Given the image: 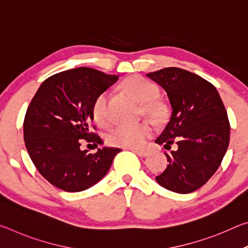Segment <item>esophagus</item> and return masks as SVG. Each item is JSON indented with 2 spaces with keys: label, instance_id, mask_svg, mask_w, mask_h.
Segmentation results:
<instances>
[{
  "label": "esophagus",
  "instance_id": "34e87169",
  "mask_svg": "<svg viewBox=\"0 0 248 248\" xmlns=\"http://www.w3.org/2000/svg\"><path fill=\"white\" fill-rule=\"evenodd\" d=\"M131 151H133V152L136 153L138 156H140V157H145V156H148V154H149L144 150H134V149H132Z\"/></svg>",
  "mask_w": 248,
  "mask_h": 248
}]
</instances>
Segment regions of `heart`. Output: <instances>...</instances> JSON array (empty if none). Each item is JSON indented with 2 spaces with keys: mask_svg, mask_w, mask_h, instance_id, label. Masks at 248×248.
<instances>
[{
  "mask_svg": "<svg viewBox=\"0 0 248 248\" xmlns=\"http://www.w3.org/2000/svg\"><path fill=\"white\" fill-rule=\"evenodd\" d=\"M123 90L142 103L143 110L151 115H158L161 107L155 102L158 95L157 86L139 75L128 78L123 83ZM108 94L106 92L99 94L95 98L92 106V114L95 121L100 125H106L109 123L108 117ZM152 136V128L148 123L138 124H120L111 130L107 136L109 144L123 148L138 149L145 143Z\"/></svg>",
  "mask_w": 248,
  "mask_h": 248,
  "instance_id": "1",
  "label": "heart"
}]
</instances>
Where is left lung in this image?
<instances>
[{
	"label": "left lung",
	"mask_w": 248,
	"mask_h": 248,
	"mask_svg": "<svg viewBox=\"0 0 248 248\" xmlns=\"http://www.w3.org/2000/svg\"><path fill=\"white\" fill-rule=\"evenodd\" d=\"M146 77L165 90L170 120L155 140L170 150L166 170L155 177L162 187L189 194L208 182L219 169L230 142V123L223 102L207 79L179 68H165Z\"/></svg>",
	"instance_id": "left-lung-1"
}]
</instances>
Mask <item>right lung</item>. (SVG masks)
<instances>
[{"label": "right lung", "mask_w": 248, "mask_h": 248, "mask_svg": "<svg viewBox=\"0 0 248 248\" xmlns=\"http://www.w3.org/2000/svg\"><path fill=\"white\" fill-rule=\"evenodd\" d=\"M91 68H78L45 79L27 108L24 141L33 165L50 184L68 192L85 190L107 174L120 149L81 150L82 140L102 143L91 132L95 98L118 81Z\"/></svg>", "instance_id": "1"}]
</instances>
